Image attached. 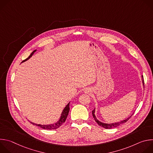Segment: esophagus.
<instances>
[{"instance_id": "1", "label": "esophagus", "mask_w": 153, "mask_h": 153, "mask_svg": "<svg viewBox=\"0 0 153 153\" xmlns=\"http://www.w3.org/2000/svg\"><path fill=\"white\" fill-rule=\"evenodd\" d=\"M90 91V90H88V89H87L86 90H85V92L86 93H89Z\"/></svg>"}]
</instances>
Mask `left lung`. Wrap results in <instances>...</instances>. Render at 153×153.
<instances>
[{"label": "left lung", "instance_id": "left-lung-1", "mask_svg": "<svg viewBox=\"0 0 153 153\" xmlns=\"http://www.w3.org/2000/svg\"><path fill=\"white\" fill-rule=\"evenodd\" d=\"M142 83H143V85L144 86V80H143V76H142ZM92 114H93V117L95 120V121L98 123V125L104 128H106V129H111V128H115V127H117L118 126H119L120 125L122 124V123H125L126 121H128L129 120V119L132 116V115L129 116V117H128L127 119L122 120V121H120L119 122H114V123H103L100 121H99L96 117L95 116V108L94 109V110L92 111Z\"/></svg>", "mask_w": 153, "mask_h": 153}]
</instances>
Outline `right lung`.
<instances>
[{
	"label": "right lung",
	"mask_w": 153,
	"mask_h": 153,
	"mask_svg": "<svg viewBox=\"0 0 153 153\" xmlns=\"http://www.w3.org/2000/svg\"><path fill=\"white\" fill-rule=\"evenodd\" d=\"M36 51V50H35L34 51H33L31 53V54L30 55V56H29L27 59H26L25 60H24L23 62H25V61H27V60H28V59L33 55V54H34ZM70 102H69V103L67 105V106L64 108L62 112V114H61V116H60V117L59 120L57 122H56V123H54L49 124V125H40V124L34 123L31 122H31L33 125H36V126H39V127H40V128H43V129H56L59 128V127L65 122V120H66L67 117V116H68V115L69 111H70Z\"/></svg>",
	"instance_id": "add662e5"
}]
</instances>
